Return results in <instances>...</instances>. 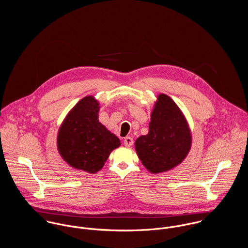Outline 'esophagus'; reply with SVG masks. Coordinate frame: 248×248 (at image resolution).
Instances as JSON below:
<instances>
[{
  "mask_svg": "<svg viewBox=\"0 0 248 248\" xmlns=\"http://www.w3.org/2000/svg\"><path fill=\"white\" fill-rule=\"evenodd\" d=\"M133 143H134V140H133L132 138L127 137V138L124 139V145H125L126 147H131V146L133 145Z\"/></svg>",
  "mask_w": 248,
  "mask_h": 248,
  "instance_id": "1",
  "label": "esophagus"
}]
</instances>
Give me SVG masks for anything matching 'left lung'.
Returning <instances> with one entry per match:
<instances>
[{"label": "left lung", "instance_id": "obj_1", "mask_svg": "<svg viewBox=\"0 0 248 248\" xmlns=\"http://www.w3.org/2000/svg\"><path fill=\"white\" fill-rule=\"evenodd\" d=\"M191 146L192 133L182 110L170 96L158 94L149 132L135 142L143 166L152 174L168 172L186 158Z\"/></svg>", "mask_w": 248, "mask_h": 248}]
</instances>
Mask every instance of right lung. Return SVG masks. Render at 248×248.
I'll use <instances>...</instances> for the list:
<instances>
[{
    "label": "right lung",
    "mask_w": 248,
    "mask_h": 248,
    "mask_svg": "<svg viewBox=\"0 0 248 248\" xmlns=\"http://www.w3.org/2000/svg\"><path fill=\"white\" fill-rule=\"evenodd\" d=\"M99 102L92 95L82 98L63 120L57 149L71 167L90 174L100 171L110 153L121 145L119 139L99 122Z\"/></svg>",
    "instance_id": "1"
}]
</instances>
